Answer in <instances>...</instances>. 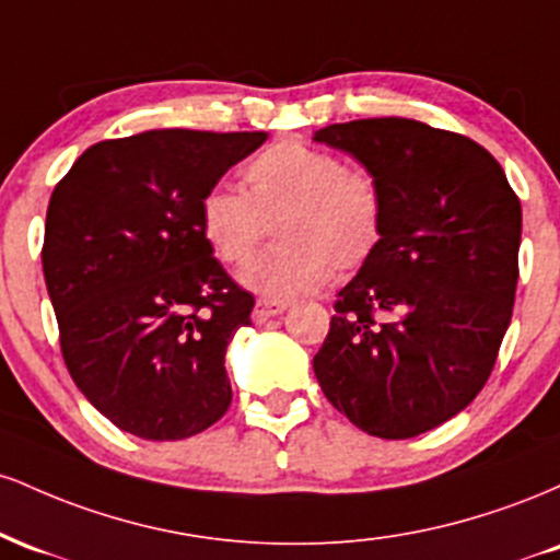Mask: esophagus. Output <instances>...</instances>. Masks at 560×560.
Wrapping results in <instances>:
<instances>
[{
  "instance_id": "obj_1",
  "label": "esophagus",
  "mask_w": 560,
  "mask_h": 560,
  "mask_svg": "<svg viewBox=\"0 0 560 560\" xmlns=\"http://www.w3.org/2000/svg\"><path fill=\"white\" fill-rule=\"evenodd\" d=\"M287 307H289L287 302H281V300H258V302H255V311H253L255 324H266L268 318L281 316Z\"/></svg>"
}]
</instances>
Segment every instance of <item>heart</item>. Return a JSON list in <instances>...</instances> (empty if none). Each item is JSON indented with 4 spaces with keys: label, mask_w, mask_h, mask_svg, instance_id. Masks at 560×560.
I'll list each match as a JSON object with an SVG mask.
<instances>
[{
    "label": "heart",
    "mask_w": 560,
    "mask_h": 560,
    "mask_svg": "<svg viewBox=\"0 0 560 560\" xmlns=\"http://www.w3.org/2000/svg\"><path fill=\"white\" fill-rule=\"evenodd\" d=\"M247 191L215 186L199 205V229L215 258L244 266L268 236V253L242 271V284L266 300L311 294L334 268L361 271L387 231V202L369 171L345 168L329 150L289 139L271 144L244 168Z\"/></svg>",
    "instance_id": "obj_1"
}]
</instances>
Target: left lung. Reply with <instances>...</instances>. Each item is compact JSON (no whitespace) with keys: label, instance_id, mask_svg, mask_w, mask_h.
<instances>
[{"label":"left lung","instance_id":"obj_1","mask_svg":"<svg viewBox=\"0 0 560 560\" xmlns=\"http://www.w3.org/2000/svg\"><path fill=\"white\" fill-rule=\"evenodd\" d=\"M376 178L387 231L339 292L313 371L339 413L382 440L440 427L498 361L518 281L522 202L485 147L410 118L316 131Z\"/></svg>","mask_w":560,"mask_h":560}]
</instances>
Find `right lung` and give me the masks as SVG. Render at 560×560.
I'll use <instances>...</instances> for the list:
<instances>
[{"label": "right lung", "instance_id": "add662e5", "mask_svg": "<svg viewBox=\"0 0 560 560\" xmlns=\"http://www.w3.org/2000/svg\"><path fill=\"white\" fill-rule=\"evenodd\" d=\"M262 131L160 128L89 147L55 186L42 266L75 387L141 440H186L231 405L226 347L249 326L199 205Z\"/></svg>", "mask_w": 560, "mask_h": 560}]
</instances>
